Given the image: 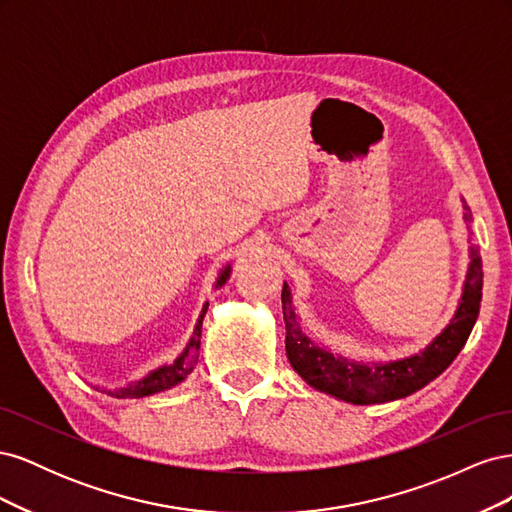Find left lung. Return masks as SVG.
<instances>
[{
  "label": "left lung",
  "instance_id": "obj_1",
  "mask_svg": "<svg viewBox=\"0 0 512 512\" xmlns=\"http://www.w3.org/2000/svg\"><path fill=\"white\" fill-rule=\"evenodd\" d=\"M463 220L472 222V213L461 200ZM480 297H483V260L470 245V265L463 282V292L457 312L446 324L440 335L433 337L421 352L391 363H359L350 361L342 354H333L329 348L316 344L301 329L299 314L292 305L290 286L282 288V312L286 322V354L292 369L316 391L333 395L354 406L384 404L408 397L423 389L425 384L436 380L442 371L455 361V356L466 346L478 318Z\"/></svg>",
  "mask_w": 512,
  "mask_h": 512
}]
</instances>
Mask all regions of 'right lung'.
I'll return each mask as SVG.
<instances>
[{
	"mask_svg": "<svg viewBox=\"0 0 512 512\" xmlns=\"http://www.w3.org/2000/svg\"><path fill=\"white\" fill-rule=\"evenodd\" d=\"M228 277H230V265H226L220 271L218 282H215V288L226 284ZM207 307H209V303H205L203 309H200V316L196 320V327H194L190 342H188V346L183 348V352L177 356L173 363L153 369V371H149L145 378L130 382L128 386H121V389H117V391H108V395H115L119 399H138V397H147V395H153V393H162L166 389H173V386H177L179 382L188 378L192 374L196 361H198L200 333H203L200 329H203V318L207 314Z\"/></svg>",
	"mask_w": 512,
	"mask_h": 512,
	"instance_id": "add662e5",
	"label": "right lung"
}]
</instances>
